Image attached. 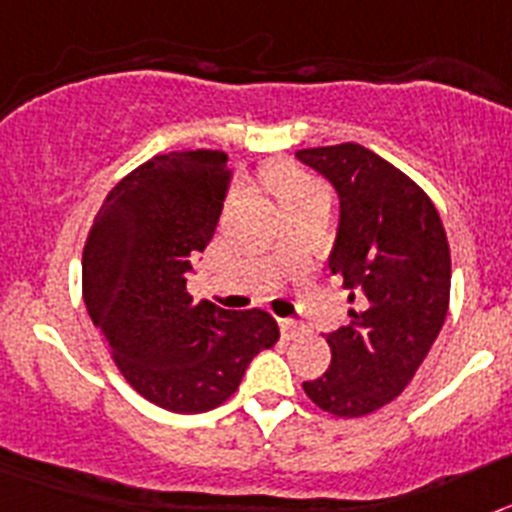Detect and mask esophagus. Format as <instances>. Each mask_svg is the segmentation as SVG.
I'll return each instance as SVG.
<instances>
[{
    "label": "esophagus",
    "mask_w": 512,
    "mask_h": 512,
    "mask_svg": "<svg viewBox=\"0 0 512 512\" xmlns=\"http://www.w3.org/2000/svg\"><path fill=\"white\" fill-rule=\"evenodd\" d=\"M279 328H282L284 338H295V336H300L302 330H305L300 323H297V320H292V318L279 320Z\"/></svg>",
    "instance_id": "1"
}]
</instances>
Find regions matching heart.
I'll use <instances>...</instances> for the list:
<instances>
[{
    "instance_id": "obj_1",
    "label": "heart",
    "mask_w": 512,
    "mask_h": 512,
    "mask_svg": "<svg viewBox=\"0 0 512 512\" xmlns=\"http://www.w3.org/2000/svg\"><path fill=\"white\" fill-rule=\"evenodd\" d=\"M266 182H269L271 192L277 194L279 205H289V202L305 200V197L325 194L323 187L310 174L289 164H277L266 169Z\"/></svg>"
}]
</instances>
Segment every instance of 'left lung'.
<instances>
[{"mask_svg": "<svg viewBox=\"0 0 512 512\" xmlns=\"http://www.w3.org/2000/svg\"><path fill=\"white\" fill-rule=\"evenodd\" d=\"M336 187L341 223L330 274L348 289V325L330 333V366L302 384L320 410L361 418L395 400L438 338L451 295V253L431 197L359 143L302 148Z\"/></svg>", "mask_w": 512, "mask_h": 512, "instance_id": "8db88e82", "label": "left lung"}]
</instances>
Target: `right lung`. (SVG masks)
Listing matches in <instances>:
<instances>
[{"instance_id":"1","label":"right lung","mask_w":512,"mask_h":512,"mask_svg":"<svg viewBox=\"0 0 512 512\" xmlns=\"http://www.w3.org/2000/svg\"><path fill=\"white\" fill-rule=\"evenodd\" d=\"M223 151H169L122 176L89 228L81 292L112 361L171 413L223 405L246 366L279 341L266 310L194 305L187 274L215 235L228 192Z\"/></svg>"}]
</instances>
